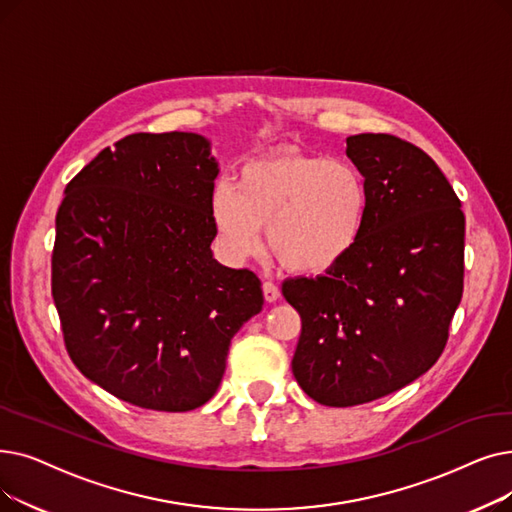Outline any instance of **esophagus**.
<instances>
[{
	"instance_id": "esophagus-1",
	"label": "esophagus",
	"mask_w": 512,
	"mask_h": 512,
	"mask_svg": "<svg viewBox=\"0 0 512 512\" xmlns=\"http://www.w3.org/2000/svg\"><path fill=\"white\" fill-rule=\"evenodd\" d=\"M261 288H263V297H265V301H268V303L278 301V297H280V288H278L274 282L265 280V282L261 284Z\"/></svg>"
}]
</instances>
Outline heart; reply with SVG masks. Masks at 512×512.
I'll return each instance as SVG.
<instances>
[{
	"instance_id": "obj_1",
	"label": "heart",
	"mask_w": 512,
	"mask_h": 512,
	"mask_svg": "<svg viewBox=\"0 0 512 512\" xmlns=\"http://www.w3.org/2000/svg\"><path fill=\"white\" fill-rule=\"evenodd\" d=\"M370 188L349 161L282 148L238 171V186L217 182L211 217L226 251L244 259L261 251V232L286 270L322 274L362 240Z\"/></svg>"
}]
</instances>
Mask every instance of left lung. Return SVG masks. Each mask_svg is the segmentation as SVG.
<instances>
[{
    "label": "left lung",
    "instance_id": "1",
    "mask_svg": "<svg viewBox=\"0 0 512 512\" xmlns=\"http://www.w3.org/2000/svg\"><path fill=\"white\" fill-rule=\"evenodd\" d=\"M370 188L368 226L339 265L288 278L301 316L293 374L322 406L347 408L416 381L448 343L464 286V213L427 152L389 136L347 138Z\"/></svg>",
    "mask_w": 512,
    "mask_h": 512
}]
</instances>
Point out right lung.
<instances>
[{
    "instance_id": "right-lung-1",
    "label": "right lung",
    "mask_w": 512,
    "mask_h": 512,
    "mask_svg": "<svg viewBox=\"0 0 512 512\" xmlns=\"http://www.w3.org/2000/svg\"><path fill=\"white\" fill-rule=\"evenodd\" d=\"M209 142L131 133L64 190L52 297L73 364L123 402L159 412L207 404L230 341L263 307L251 270L213 259Z\"/></svg>"
}]
</instances>
